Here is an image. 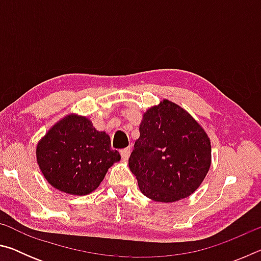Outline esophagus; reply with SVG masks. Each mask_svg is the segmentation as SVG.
Returning a JSON list of instances; mask_svg holds the SVG:
<instances>
[{"label": "esophagus", "instance_id": "obj_1", "mask_svg": "<svg viewBox=\"0 0 261 261\" xmlns=\"http://www.w3.org/2000/svg\"><path fill=\"white\" fill-rule=\"evenodd\" d=\"M130 152H131V148L130 147H126L124 149H121V156L123 160H127L130 156Z\"/></svg>", "mask_w": 261, "mask_h": 261}]
</instances>
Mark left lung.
I'll return each instance as SVG.
<instances>
[{"mask_svg": "<svg viewBox=\"0 0 261 261\" xmlns=\"http://www.w3.org/2000/svg\"><path fill=\"white\" fill-rule=\"evenodd\" d=\"M139 132L129 167L141 193L174 202L199 188L211 167V141L191 115L163 100L144 114Z\"/></svg>", "mask_w": 261, "mask_h": 261, "instance_id": "obj_1", "label": "left lung"}]
</instances>
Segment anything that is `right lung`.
Here are the masks:
<instances>
[{"label":"right lung","instance_id":"1","mask_svg":"<svg viewBox=\"0 0 261 261\" xmlns=\"http://www.w3.org/2000/svg\"><path fill=\"white\" fill-rule=\"evenodd\" d=\"M106 132L86 117L69 115L51 127L37 146L41 173L55 189L85 196L99 187L114 162L121 160Z\"/></svg>","mask_w":261,"mask_h":261}]
</instances>
